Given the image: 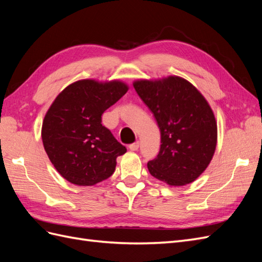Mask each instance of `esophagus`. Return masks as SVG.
<instances>
[{
    "instance_id": "34e87169",
    "label": "esophagus",
    "mask_w": 262,
    "mask_h": 262,
    "mask_svg": "<svg viewBox=\"0 0 262 262\" xmlns=\"http://www.w3.org/2000/svg\"><path fill=\"white\" fill-rule=\"evenodd\" d=\"M139 146H140V143H139V142H136V143L130 144V145H129V148H130L131 150H138Z\"/></svg>"
}]
</instances>
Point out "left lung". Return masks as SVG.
<instances>
[{
	"instance_id": "1",
	"label": "left lung",
	"mask_w": 262,
	"mask_h": 262,
	"mask_svg": "<svg viewBox=\"0 0 262 262\" xmlns=\"http://www.w3.org/2000/svg\"><path fill=\"white\" fill-rule=\"evenodd\" d=\"M161 132L150 175L173 187L191 184L207 169L217 143V123L208 100L185 78L169 75L133 82Z\"/></svg>"
}]
</instances>
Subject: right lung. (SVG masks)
I'll return each mask as SVG.
<instances>
[{"label":"right lung","instance_id":"add662e5","mask_svg":"<svg viewBox=\"0 0 262 262\" xmlns=\"http://www.w3.org/2000/svg\"><path fill=\"white\" fill-rule=\"evenodd\" d=\"M120 80L76 81L67 86L49 107L41 139L60 175L76 186H94L113 175L117 157L126 152L101 116L128 92Z\"/></svg>","mask_w":262,"mask_h":262}]
</instances>
